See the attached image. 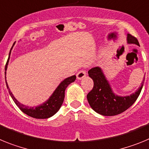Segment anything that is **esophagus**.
<instances>
[{
  "label": "esophagus",
  "mask_w": 149,
  "mask_h": 149,
  "mask_svg": "<svg viewBox=\"0 0 149 149\" xmlns=\"http://www.w3.org/2000/svg\"><path fill=\"white\" fill-rule=\"evenodd\" d=\"M85 76H86V71H85V70H80L79 72H78V73L76 74V76H77V79H82L84 78Z\"/></svg>",
  "instance_id": "obj_1"
}]
</instances>
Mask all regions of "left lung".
I'll list each match as a JSON object with an SVG mask.
<instances>
[{"mask_svg":"<svg viewBox=\"0 0 149 149\" xmlns=\"http://www.w3.org/2000/svg\"><path fill=\"white\" fill-rule=\"evenodd\" d=\"M127 42L139 46L137 39L130 33L127 34ZM88 73L94 81L92 90L87 94L88 101L93 110L105 116H116L130 108L139 97L145 80L144 78L141 86L135 93L130 96L120 97L112 91L101 68L93 67Z\"/></svg>","mask_w":149,"mask_h":149,"instance_id":"obj_1","label":"left lung"}]
</instances>
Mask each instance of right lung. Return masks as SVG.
<instances>
[{
    "mask_svg": "<svg viewBox=\"0 0 149 149\" xmlns=\"http://www.w3.org/2000/svg\"><path fill=\"white\" fill-rule=\"evenodd\" d=\"M10 52H11V50L10 52V54H9L8 60H7L6 66H5V70H6V69H7V65H8V61L9 59H10ZM5 74H6V72H5ZM76 76H72L68 77V78L65 79L64 81H62L60 83V85L58 86V88L55 89L54 93L52 94V96L50 97L49 99L47 101H46L44 103L41 104L40 106H38V107H28L19 103L17 100L14 97L12 92L10 91V88L8 87V85H7V82H6V84L10 96H11V97L13 100V101L15 102V104L17 105V107L20 109L24 113H25L26 115H28V116H31L32 118L44 119V118H48L52 117V116H54L59 110V109L61 108L62 103L64 102V95H65L64 94H65L66 88H67V87L70 84L74 82L75 80H76Z\"/></svg>",
    "mask_w": 149,
    "mask_h": 149,
    "instance_id": "add662e5",
    "label": "right lung"
}]
</instances>
